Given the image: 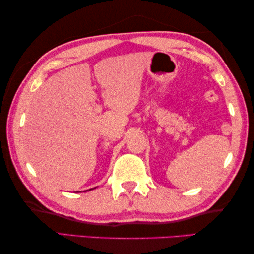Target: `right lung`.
<instances>
[{
	"instance_id": "1",
	"label": "right lung",
	"mask_w": 254,
	"mask_h": 254,
	"mask_svg": "<svg viewBox=\"0 0 254 254\" xmlns=\"http://www.w3.org/2000/svg\"><path fill=\"white\" fill-rule=\"evenodd\" d=\"M90 190H92V189H90Z\"/></svg>"
}]
</instances>
